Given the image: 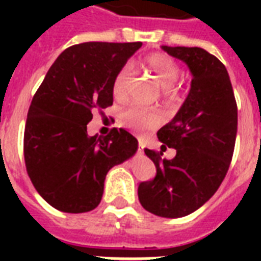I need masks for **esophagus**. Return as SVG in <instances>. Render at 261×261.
<instances>
[{
  "instance_id": "34e87169",
  "label": "esophagus",
  "mask_w": 261,
  "mask_h": 261,
  "mask_svg": "<svg viewBox=\"0 0 261 261\" xmlns=\"http://www.w3.org/2000/svg\"><path fill=\"white\" fill-rule=\"evenodd\" d=\"M138 152L142 153L144 152V144L141 141H138Z\"/></svg>"
}]
</instances>
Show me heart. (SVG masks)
<instances>
[{
  "instance_id": "1",
  "label": "heart",
  "mask_w": 261,
  "mask_h": 261,
  "mask_svg": "<svg viewBox=\"0 0 261 261\" xmlns=\"http://www.w3.org/2000/svg\"><path fill=\"white\" fill-rule=\"evenodd\" d=\"M145 67L152 72L159 84L164 86V95L166 97H173L176 95L175 84L180 76V68L175 60L162 53H152L147 56ZM130 69L128 67L121 68L113 81V96L123 102L127 97V84H128ZM164 114L156 109H148L140 105H133L124 109L120 113L119 123L125 128H130L137 133L145 130H152L162 124Z\"/></svg>"
}]
</instances>
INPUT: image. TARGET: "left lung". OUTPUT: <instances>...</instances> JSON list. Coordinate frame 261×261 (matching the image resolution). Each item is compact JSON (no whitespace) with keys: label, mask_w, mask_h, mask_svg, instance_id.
Wrapping results in <instances>:
<instances>
[{"label":"left lung","mask_w":261,"mask_h":261,"mask_svg":"<svg viewBox=\"0 0 261 261\" xmlns=\"http://www.w3.org/2000/svg\"><path fill=\"white\" fill-rule=\"evenodd\" d=\"M185 61L193 80L189 96L173 120L158 131L162 152L175 147L176 156L145 148L156 175L138 186V198L149 213L180 218L194 213L218 190L229 169L236 131L238 106L229 75L215 56L200 47H162Z\"/></svg>","instance_id":"8db88e82"}]
</instances>
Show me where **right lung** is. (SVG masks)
Masks as SVG:
<instances>
[{"label":"right lung","instance_id":"right-lung-1","mask_svg":"<svg viewBox=\"0 0 261 261\" xmlns=\"http://www.w3.org/2000/svg\"><path fill=\"white\" fill-rule=\"evenodd\" d=\"M141 46L88 42L65 48L32 99L23 136L26 172L56 210L96 208L109 170L136 153L138 141L124 128L89 137L86 124L95 109L113 105L114 78Z\"/></svg>","mask_w":261,"mask_h":261}]
</instances>
